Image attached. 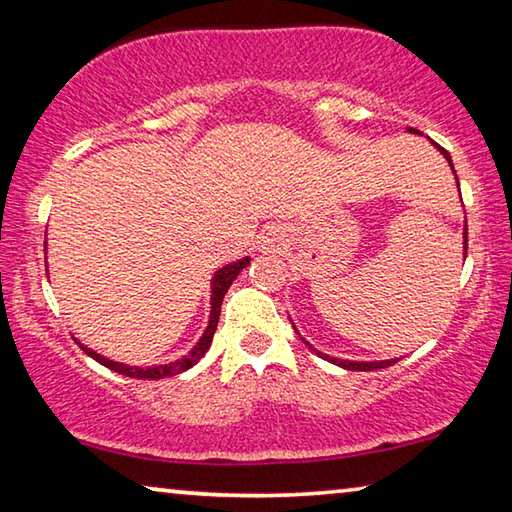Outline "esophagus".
Wrapping results in <instances>:
<instances>
[{"mask_svg":"<svg viewBox=\"0 0 512 512\" xmlns=\"http://www.w3.org/2000/svg\"><path fill=\"white\" fill-rule=\"evenodd\" d=\"M280 244V239H277V232L275 230H271V232H266V237H264V246L262 248H266V250H275V246Z\"/></svg>","mask_w":512,"mask_h":512,"instance_id":"34e87169","label":"esophagus"}]
</instances>
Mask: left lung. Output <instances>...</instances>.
<instances>
[{
    "label": "left lung",
    "mask_w": 512,
    "mask_h": 512,
    "mask_svg": "<svg viewBox=\"0 0 512 512\" xmlns=\"http://www.w3.org/2000/svg\"><path fill=\"white\" fill-rule=\"evenodd\" d=\"M409 131L411 133H418V131H415V128H409ZM433 144H436V142H433ZM438 146V144H436ZM438 149H440V153H443L445 155V158H447V162H449V167H452V171H454V164H452V155H449L445 149H443V146H438ZM454 176H456V171H454ZM458 180V178H456ZM463 250H465V255H467V225H465V232H463ZM302 341H305V339H302ZM307 343V341H305ZM309 345V343H307ZM311 350H314V348H311ZM318 354V357H323V359H327V361H332V363H336V366H341V368H345V370H363V372H366V370H377V368H388V366H393V363L397 361V359H393V361H372V363H363V361H343V359H332V357H327V354H323V352H316Z\"/></svg>",
    "instance_id": "obj_1"
}]
</instances>
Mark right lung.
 I'll list each match as a JSON object with an SVG mask.
<instances>
[{
  "mask_svg": "<svg viewBox=\"0 0 512 512\" xmlns=\"http://www.w3.org/2000/svg\"><path fill=\"white\" fill-rule=\"evenodd\" d=\"M250 264V259L244 257L239 259V262L235 264H228L223 266L221 271H216V275L212 277V311H210V325H207L205 334L201 336V341L196 343V348L187 354V357L178 359L169 363V366H155V368H135V366H124V363H117V361H110L106 357H101V354H97L90 348H85V345H81V348L85 350V354H90V357L94 361H99L101 366H106L110 370L119 372V375H126V377H133V379H162V377H171V375H180L183 370H189L192 366H196L198 361H201L203 354L210 350L212 345V339H214V332H216V325H219V316H221V302H223V296L228 293L230 284L237 280V275L244 271V268Z\"/></svg>",
  "mask_w": 512,
  "mask_h": 512,
  "instance_id": "obj_1",
  "label": "right lung"
}]
</instances>
